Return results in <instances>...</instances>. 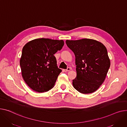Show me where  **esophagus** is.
<instances>
[{
    "mask_svg": "<svg viewBox=\"0 0 127 127\" xmlns=\"http://www.w3.org/2000/svg\"><path fill=\"white\" fill-rule=\"evenodd\" d=\"M70 69H71V68H70V67H68V68H67L66 69H64V71L65 72H67V71H70Z\"/></svg>",
    "mask_w": 127,
    "mask_h": 127,
    "instance_id": "obj_1",
    "label": "esophagus"
}]
</instances>
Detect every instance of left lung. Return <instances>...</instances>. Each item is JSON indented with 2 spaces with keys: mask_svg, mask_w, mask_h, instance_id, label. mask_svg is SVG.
I'll return each instance as SVG.
<instances>
[{
  "mask_svg": "<svg viewBox=\"0 0 127 127\" xmlns=\"http://www.w3.org/2000/svg\"><path fill=\"white\" fill-rule=\"evenodd\" d=\"M75 57L77 77L73 87L83 94L95 91L104 82L110 66L106 47L95 40L66 41Z\"/></svg>",
  "mask_w": 127,
  "mask_h": 127,
  "instance_id": "8db88e82",
  "label": "left lung"
}]
</instances>
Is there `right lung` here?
<instances>
[{"label": "right lung", "instance_id": "right-lung-1", "mask_svg": "<svg viewBox=\"0 0 127 127\" xmlns=\"http://www.w3.org/2000/svg\"><path fill=\"white\" fill-rule=\"evenodd\" d=\"M64 44L63 40L47 38L36 39L22 48L20 60L23 79L33 90L46 92L55 85L62 71L54 56Z\"/></svg>", "mask_w": 127, "mask_h": 127}]
</instances>
